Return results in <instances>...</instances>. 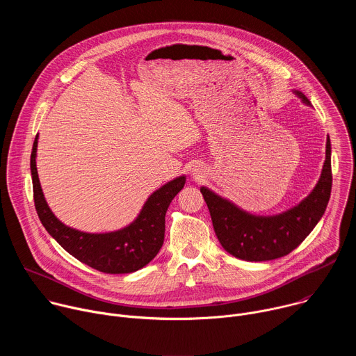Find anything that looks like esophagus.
I'll list each match as a JSON object with an SVG mask.
<instances>
[{
    "mask_svg": "<svg viewBox=\"0 0 356 356\" xmlns=\"http://www.w3.org/2000/svg\"><path fill=\"white\" fill-rule=\"evenodd\" d=\"M194 175H200V169H195V170H194Z\"/></svg>",
    "mask_w": 356,
    "mask_h": 356,
    "instance_id": "34e87169",
    "label": "esophagus"
}]
</instances>
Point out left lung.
I'll list each match as a JSON object with an SVG mask.
<instances>
[{"instance_id":"1","label":"left lung","mask_w":356,"mask_h":356,"mask_svg":"<svg viewBox=\"0 0 356 356\" xmlns=\"http://www.w3.org/2000/svg\"><path fill=\"white\" fill-rule=\"evenodd\" d=\"M296 94L310 104L302 92L296 91ZM331 187V142L328 138L325 162L317 186L298 206L283 214L257 217L239 210L206 187H201L200 191L207 202L216 235L222 248L238 259L264 262L289 255L307 238L327 209Z\"/></svg>"}]
</instances>
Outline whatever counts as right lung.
Returning <instances> with one entry per match:
<instances>
[{
	"mask_svg": "<svg viewBox=\"0 0 356 356\" xmlns=\"http://www.w3.org/2000/svg\"><path fill=\"white\" fill-rule=\"evenodd\" d=\"M36 146L38 136L31 154L35 209L46 231L72 257L98 272L120 275L139 270L158 255L165 239V216L175 195L184 187V176L152 194L138 218L127 228L108 234H87L66 227L47 207L36 170Z\"/></svg>",
	"mask_w": 356,
	"mask_h": 356,
	"instance_id": "right-lung-1",
	"label": "right lung"
}]
</instances>
